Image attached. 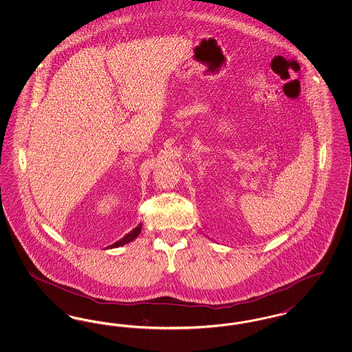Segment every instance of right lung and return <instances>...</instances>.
Instances as JSON below:
<instances>
[{"instance_id":"right-lung-1","label":"right lung","mask_w":352,"mask_h":352,"mask_svg":"<svg viewBox=\"0 0 352 352\" xmlns=\"http://www.w3.org/2000/svg\"><path fill=\"white\" fill-rule=\"evenodd\" d=\"M141 228H142V226H141V224H138L134 230H132L129 234H125L121 240H118V241H116L115 244H112V245L107 247V250H111V248H118V247H121V245H125V244H128V243L133 241L134 239H135L138 234H141Z\"/></svg>"}]
</instances>
